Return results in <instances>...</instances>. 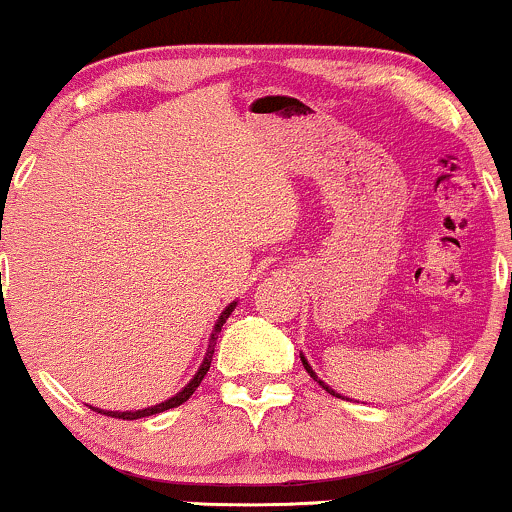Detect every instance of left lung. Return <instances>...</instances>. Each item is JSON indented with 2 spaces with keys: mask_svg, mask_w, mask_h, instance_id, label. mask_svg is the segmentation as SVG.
<instances>
[{
  "mask_svg": "<svg viewBox=\"0 0 512 512\" xmlns=\"http://www.w3.org/2000/svg\"><path fill=\"white\" fill-rule=\"evenodd\" d=\"M301 361H303V366H305V370H308V373H310V378H315V380H317V375L313 373V368H310V366H308V361H305V358H303V356H301ZM317 383H322V380H317ZM322 387H325V390H327V392H332V395H334V390H330V387H327L325 383H322Z\"/></svg>",
  "mask_w": 512,
  "mask_h": 512,
  "instance_id": "obj_1",
  "label": "left lung"
}]
</instances>
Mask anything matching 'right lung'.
<instances>
[{"instance_id":"1","label":"right lung","mask_w":512,"mask_h":512,"mask_svg":"<svg viewBox=\"0 0 512 512\" xmlns=\"http://www.w3.org/2000/svg\"><path fill=\"white\" fill-rule=\"evenodd\" d=\"M233 308H236V303H231V305H228V308L221 313L219 322H216V327H214V334H211V344H209L207 356H204V363H202V366H199L195 378H192L190 383H187L185 390H180L175 397H170V399H166V402L156 404V407H149V409H139V411H103V409H93V411H98V414H105V416H113V419L134 421V419H144V416H151V414H161V411L173 409V407H180L182 402H187V399L192 397V392H195L197 387H199V383H202V380H204V375H207V370H209V366H211V354H214V342H216V337H219L223 322H226L228 315L233 313Z\"/></svg>"}]
</instances>
